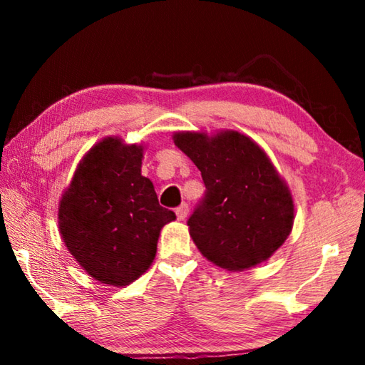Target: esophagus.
Here are the masks:
<instances>
[{"mask_svg": "<svg viewBox=\"0 0 365 365\" xmlns=\"http://www.w3.org/2000/svg\"><path fill=\"white\" fill-rule=\"evenodd\" d=\"M188 205H182V206H178L177 209H175V214H177V217H178V220H185V217H187L188 215Z\"/></svg>", "mask_w": 365, "mask_h": 365, "instance_id": "obj_1", "label": "esophagus"}]
</instances>
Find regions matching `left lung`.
I'll return each instance as SVG.
<instances>
[{
  "mask_svg": "<svg viewBox=\"0 0 365 365\" xmlns=\"http://www.w3.org/2000/svg\"><path fill=\"white\" fill-rule=\"evenodd\" d=\"M172 138L206 185L205 201L188 219L201 255L230 272L267 261L292 233L294 202L265 151L237 130L175 132Z\"/></svg>",
  "mask_w": 365,
  "mask_h": 365,
  "instance_id": "1",
  "label": "left lung"
}]
</instances>
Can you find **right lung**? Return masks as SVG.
I'll return each mask as SVG.
<instances>
[{
  "label": "right lung",
  "instance_id": "add662e5",
  "mask_svg": "<svg viewBox=\"0 0 365 365\" xmlns=\"http://www.w3.org/2000/svg\"><path fill=\"white\" fill-rule=\"evenodd\" d=\"M143 145L106 137L85 153L58 206L66 248L91 279L127 287L150 269L175 214L141 175Z\"/></svg>",
  "mask_w": 365,
  "mask_h": 365
}]
</instances>
